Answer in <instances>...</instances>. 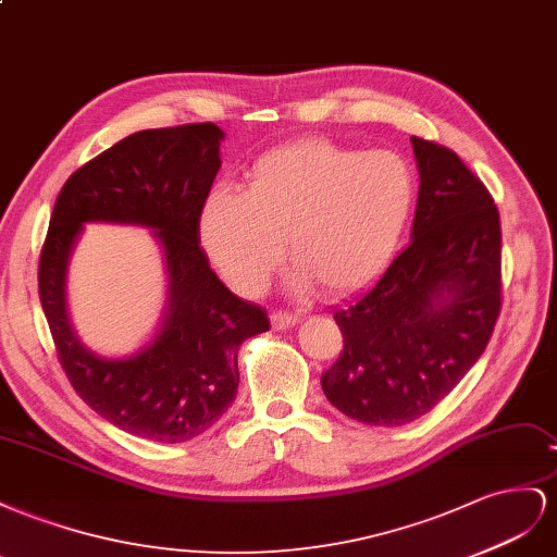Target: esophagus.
I'll return each mask as SVG.
<instances>
[{
  "mask_svg": "<svg viewBox=\"0 0 557 557\" xmlns=\"http://www.w3.org/2000/svg\"><path fill=\"white\" fill-rule=\"evenodd\" d=\"M298 322H300V317L296 312H273V314H270V324H273L275 331L292 329Z\"/></svg>",
  "mask_w": 557,
  "mask_h": 557,
  "instance_id": "1",
  "label": "esophagus"
}]
</instances>
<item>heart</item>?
Instances as JSON below:
<instances>
[{"mask_svg": "<svg viewBox=\"0 0 557 557\" xmlns=\"http://www.w3.org/2000/svg\"><path fill=\"white\" fill-rule=\"evenodd\" d=\"M412 196V170L399 153L298 139L265 151L249 168L245 194H210L200 237L240 294L265 287L287 240L296 259L292 289L306 292L317 282L326 296H352L387 268Z\"/></svg>", "mask_w": 557, "mask_h": 557, "instance_id": "heart-1", "label": "heart"}]
</instances>
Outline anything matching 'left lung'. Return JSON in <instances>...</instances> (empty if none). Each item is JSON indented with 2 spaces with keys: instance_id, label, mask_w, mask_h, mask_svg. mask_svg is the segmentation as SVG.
I'll return each instance as SVG.
<instances>
[{
  "instance_id": "8db88e82",
  "label": "left lung",
  "mask_w": 557,
  "mask_h": 557,
  "mask_svg": "<svg viewBox=\"0 0 557 557\" xmlns=\"http://www.w3.org/2000/svg\"><path fill=\"white\" fill-rule=\"evenodd\" d=\"M420 172L410 245L375 287L333 314L343 352L326 399L371 426L422 418L473 367L502 308V226L483 182L436 141L410 137Z\"/></svg>"
}]
</instances>
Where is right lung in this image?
I'll return each instance as SVG.
<instances>
[{"label":"right lung","instance_id":"1","mask_svg":"<svg viewBox=\"0 0 557 557\" xmlns=\"http://www.w3.org/2000/svg\"><path fill=\"white\" fill-rule=\"evenodd\" d=\"M214 123L141 131L62 186L39 259V300L76 394L123 432L158 443L196 438L237 394V349L268 331L265 310L231 294L200 247V214L221 168ZM149 227L162 245L169 300L154 338L128 358H102L75 336L66 268L84 223Z\"/></svg>","mask_w":557,"mask_h":557}]
</instances>
